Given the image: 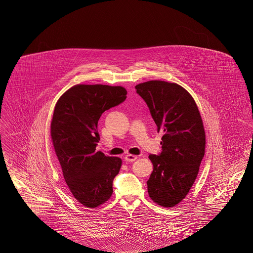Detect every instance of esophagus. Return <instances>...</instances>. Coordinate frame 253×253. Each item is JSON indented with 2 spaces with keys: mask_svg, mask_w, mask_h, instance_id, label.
I'll use <instances>...</instances> for the list:
<instances>
[{
  "mask_svg": "<svg viewBox=\"0 0 253 253\" xmlns=\"http://www.w3.org/2000/svg\"><path fill=\"white\" fill-rule=\"evenodd\" d=\"M124 158H125L126 162H133L134 160H136L137 157L136 156H132V155H126Z\"/></svg>",
  "mask_w": 253,
  "mask_h": 253,
  "instance_id": "obj_1",
  "label": "esophagus"
}]
</instances>
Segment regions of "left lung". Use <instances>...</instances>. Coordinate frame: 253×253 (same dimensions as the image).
<instances>
[{"label": "left lung", "instance_id": "left-lung-1", "mask_svg": "<svg viewBox=\"0 0 253 253\" xmlns=\"http://www.w3.org/2000/svg\"><path fill=\"white\" fill-rule=\"evenodd\" d=\"M163 133L162 152L150 155L154 170L147 181L150 197L162 207L182 201L197 176L205 154L204 126L197 105L180 85L151 81L135 86Z\"/></svg>", "mask_w": 253, "mask_h": 253}]
</instances>
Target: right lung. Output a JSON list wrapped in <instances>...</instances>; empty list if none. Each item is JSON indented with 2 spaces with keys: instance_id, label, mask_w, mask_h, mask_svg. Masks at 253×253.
<instances>
[{
  "instance_id": "add662e5",
  "label": "right lung",
  "mask_w": 253,
  "mask_h": 253,
  "mask_svg": "<svg viewBox=\"0 0 253 253\" xmlns=\"http://www.w3.org/2000/svg\"><path fill=\"white\" fill-rule=\"evenodd\" d=\"M121 86L78 84L60 96L51 122V137L64 180L73 196L87 208L106 202L120 172V157L96 152L97 121L102 113L126 99Z\"/></svg>"
}]
</instances>
